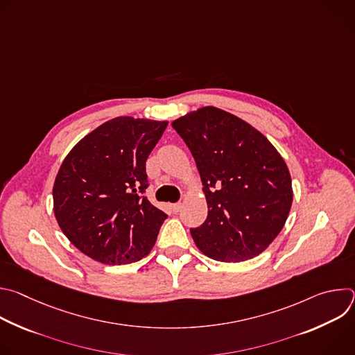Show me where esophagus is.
<instances>
[{
    "label": "esophagus",
    "instance_id": "esophagus-1",
    "mask_svg": "<svg viewBox=\"0 0 355 355\" xmlns=\"http://www.w3.org/2000/svg\"><path fill=\"white\" fill-rule=\"evenodd\" d=\"M181 209H182V204H173V205H171V211H173L174 214H178Z\"/></svg>",
    "mask_w": 355,
    "mask_h": 355
}]
</instances>
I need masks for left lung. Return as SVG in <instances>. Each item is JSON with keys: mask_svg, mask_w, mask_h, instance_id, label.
<instances>
[{"mask_svg": "<svg viewBox=\"0 0 355 355\" xmlns=\"http://www.w3.org/2000/svg\"><path fill=\"white\" fill-rule=\"evenodd\" d=\"M196 163L208 218L191 236L209 259L256 257L282 230L292 205V180L272 143L256 128L216 107L173 123Z\"/></svg>", "mask_w": 355, "mask_h": 355, "instance_id": "obj_1", "label": "left lung"}]
</instances>
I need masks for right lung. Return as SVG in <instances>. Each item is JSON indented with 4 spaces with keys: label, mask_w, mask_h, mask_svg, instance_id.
<instances>
[{
    "label": "right lung",
    "mask_w": 355,
    "mask_h": 355,
    "mask_svg": "<svg viewBox=\"0 0 355 355\" xmlns=\"http://www.w3.org/2000/svg\"><path fill=\"white\" fill-rule=\"evenodd\" d=\"M168 122L114 118L84 136L63 160L53 212L66 237L103 264H130L153 248L167 215L143 196L146 160Z\"/></svg>",
    "instance_id": "right-lung-1"
}]
</instances>
